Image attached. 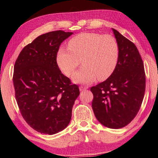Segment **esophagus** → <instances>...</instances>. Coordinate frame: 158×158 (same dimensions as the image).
I'll use <instances>...</instances> for the list:
<instances>
[{"mask_svg":"<svg viewBox=\"0 0 158 158\" xmlns=\"http://www.w3.org/2000/svg\"><path fill=\"white\" fill-rule=\"evenodd\" d=\"M87 88H88L87 87H83V86H81V87H79V90H80V91H85V90H86Z\"/></svg>","mask_w":158,"mask_h":158,"instance_id":"34e87169","label":"esophagus"}]
</instances>
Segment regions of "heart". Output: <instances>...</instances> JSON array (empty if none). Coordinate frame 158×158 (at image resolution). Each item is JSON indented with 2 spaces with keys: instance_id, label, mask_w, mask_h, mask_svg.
Listing matches in <instances>:
<instances>
[{
  "instance_id": "heart-1",
  "label": "heart",
  "mask_w": 158,
  "mask_h": 158,
  "mask_svg": "<svg viewBox=\"0 0 158 158\" xmlns=\"http://www.w3.org/2000/svg\"><path fill=\"white\" fill-rule=\"evenodd\" d=\"M119 44L110 35L83 33L73 37L68 48H60L56 63L64 74L71 75L82 60L84 65L73 77L75 83L89 84L96 78L105 80L112 75L118 64Z\"/></svg>"
}]
</instances>
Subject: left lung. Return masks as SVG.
<instances>
[{
  "instance_id": "1",
  "label": "left lung",
  "mask_w": 158,
  "mask_h": 158,
  "mask_svg": "<svg viewBox=\"0 0 158 158\" xmlns=\"http://www.w3.org/2000/svg\"><path fill=\"white\" fill-rule=\"evenodd\" d=\"M112 30L119 48L118 64L110 77L91 88L92 108L104 126L119 129L130 123L139 110L145 90V74L134 43Z\"/></svg>"
}]
</instances>
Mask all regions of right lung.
Listing matches in <instances>:
<instances>
[{"label": "right lung", "mask_w": 158, "mask_h": 158, "mask_svg": "<svg viewBox=\"0 0 158 158\" xmlns=\"http://www.w3.org/2000/svg\"><path fill=\"white\" fill-rule=\"evenodd\" d=\"M72 32L55 31L39 36L20 52L14 67L15 98L24 119L38 132L52 135L71 119L78 85L60 71L56 55Z\"/></svg>", "instance_id": "right-lung-1"}]
</instances>
